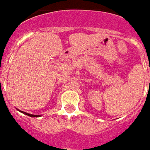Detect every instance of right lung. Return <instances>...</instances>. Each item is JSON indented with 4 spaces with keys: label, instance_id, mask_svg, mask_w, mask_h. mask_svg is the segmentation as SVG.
Listing matches in <instances>:
<instances>
[{
    "label": "right lung",
    "instance_id": "obj_1",
    "mask_svg": "<svg viewBox=\"0 0 150 150\" xmlns=\"http://www.w3.org/2000/svg\"><path fill=\"white\" fill-rule=\"evenodd\" d=\"M20 112H21L22 113H24V114H26V115H27V116H30V117H40V115H35V114H30V113H27V112H22V111H20Z\"/></svg>",
    "mask_w": 150,
    "mask_h": 150
}]
</instances>
